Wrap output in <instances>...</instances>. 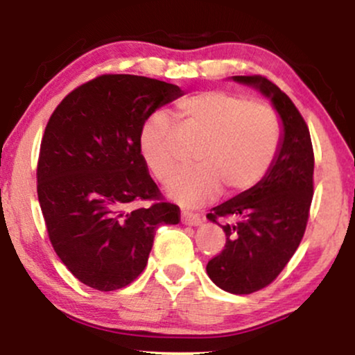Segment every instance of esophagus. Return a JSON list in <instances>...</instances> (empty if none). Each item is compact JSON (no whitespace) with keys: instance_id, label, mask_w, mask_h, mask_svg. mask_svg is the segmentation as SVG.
I'll use <instances>...</instances> for the list:
<instances>
[{"instance_id":"34e87169","label":"esophagus","mask_w":355,"mask_h":355,"mask_svg":"<svg viewBox=\"0 0 355 355\" xmlns=\"http://www.w3.org/2000/svg\"><path fill=\"white\" fill-rule=\"evenodd\" d=\"M181 220H182V223H186V225L197 226V225H200V223H202V216L197 215V213L182 211L181 213Z\"/></svg>"}]
</instances>
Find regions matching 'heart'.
<instances>
[{
	"label": "heart",
	"mask_w": 355,
	"mask_h": 355,
	"mask_svg": "<svg viewBox=\"0 0 355 355\" xmlns=\"http://www.w3.org/2000/svg\"><path fill=\"white\" fill-rule=\"evenodd\" d=\"M181 139H198L196 166L174 174L166 193L174 202L197 207L225 187L241 193L266 176L281 147V121L270 105L225 90H205L179 100L171 110ZM163 113L144 121L139 147L158 181H166L179 163V138Z\"/></svg>",
	"instance_id": "1"
}]
</instances>
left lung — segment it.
Listing matches in <instances>:
<instances>
[{
  "label": "left lung",
  "mask_w": 355,
  "mask_h": 355,
  "mask_svg": "<svg viewBox=\"0 0 355 355\" xmlns=\"http://www.w3.org/2000/svg\"><path fill=\"white\" fill-rule=\"evenodd\" d=\"M273 101L284 137L268 174L255 187L211 208L207 218L221 225L226 244L207 265L218 288L252 294L278 278L297 250L313 197V147L302 114L278 85L261 76H234Z\"/></svg>",
  "instance_id": "1"
}]
</instances>
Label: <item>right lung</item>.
<instances>
[{
    "mask_svg": "<svg viewBox=\"0 0 355 355\" xmlns=\"http://www.w3.org/2000/svg\"><path fill=\"white\" fill-rule=\"evenodd\" d=\"M181 95L150 77L103 74L67 94L48 119L38 202L56 255L85 286L125 288L147 266L157 227L181 221L139 147L144 121Z\"/></svg>",
    "mask_w": 355,
    "mask_h": 355,
    "instance_id": "right-lung-1",
    "label": "right lung"
}]
</instances>
